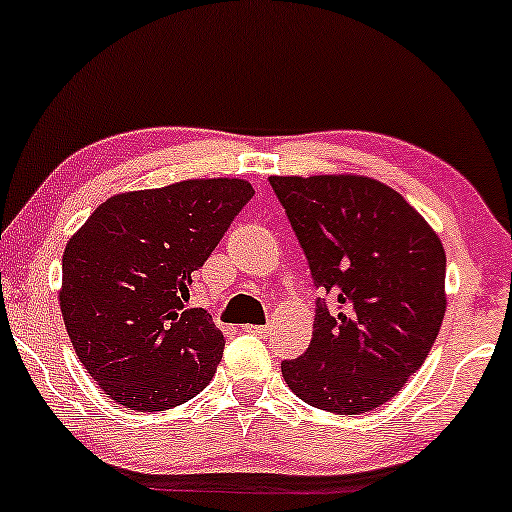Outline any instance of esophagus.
I'll use <instances>...</instances> for the list:
<instances>
[{"label": "esophagus", "instance_id": "1", "mask_svg": "<svg viewBox=\"0 0 512 512\" xmlns=\"http://www.w3.org/2000/svg\"><path fill=\"white\" fill-rule=\"evenodd\" d=\"M242 329L249 331V334H256V336H268L270 334L268 324H247V327H242Z\"/></svg>", "mask_w": 512, "mask_h": 512}]
</instances>
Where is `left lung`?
Segmentation results:
<instances>
[{
  "label": "left lung",
  "mask_w": 512,
  "mask_h": 512,
  "mask_svg": "<svg viewBox=\"0 0 512 512\" xmlns=\"http://www.w3.org/2000/svg\"><path fill=\"white\" fill-rule=\"evenodd\" d=\"M324 298L308 350L282 362L310 407L364 414L426 362L444 308L440 237L400 192L364 176H270Z\"/></svg>",
  "instance_id": "obj_1"
}]
</instances>
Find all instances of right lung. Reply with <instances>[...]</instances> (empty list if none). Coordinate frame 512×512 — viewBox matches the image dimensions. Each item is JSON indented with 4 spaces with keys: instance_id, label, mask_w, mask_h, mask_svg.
<instances>
[{
    "instance_id": "add662e5",
    "label": "right lung",
    "mask_w": 512,
    "mask_h": 512,
    "mask_svg": "<svg viewBox=\"0 0 512 512\" xmlns=\"http://www.w3.org/2000/svg\"><path fill=\"white\" fill-rule=\"evenodd\" d=\"M251 197L254 188L237 178L126 192L68 242L65 329L112 400L164 411L207 388L225 338L207 310L185 308L188 287Z\"/></svg>"
}]
</instances>
